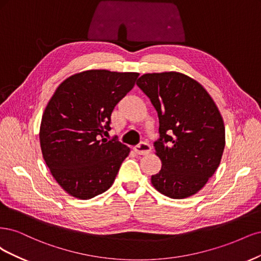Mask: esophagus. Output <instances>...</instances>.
Returning <instances> with one entry per match:
<instances>
[{"instance_id":"esophagus-1","label":"esophagus","mask_w":261,"mask_h":261,"mask_svg":"<svg viewBox=\"0 0 261 261\" xmlns=\"http://www.w3.org/2000/svg\"><path fill=\"white\" fill-rule=\"evenodd\" d=\"M150 145L146 142H142L139 145L133 148L134 152H136L138 155H147L150 152Z\"/></svg>"}]
</instances>
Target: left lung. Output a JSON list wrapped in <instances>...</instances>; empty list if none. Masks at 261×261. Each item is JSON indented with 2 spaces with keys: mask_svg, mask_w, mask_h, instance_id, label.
<instances>
[{
  "mask_svg": "<svg viewBox=\"0 0 261 261\" xmlns=\"http://www.w3.org/2000/svg\"><path fill=\"white\" fill-rule=\"evenodd\" d=\"M137 85L159 119L154 146L162 169L150 182L170 198L196 194L221 162L225 131L219 109L200 83L181 72L144 73Z\"/></svg>",
  "mask_w": 261,
  "mask_h": 261,
  "instance_id": "8db88e82",
  "label": "left lung"
}]
</instances>
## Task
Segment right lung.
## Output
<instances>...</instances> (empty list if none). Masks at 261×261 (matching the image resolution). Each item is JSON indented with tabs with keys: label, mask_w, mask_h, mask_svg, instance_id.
Wrapping results in <instances>:
<instances>
[{
	"label": "right lung",
	"mask_w": 261,
	"mask_h": 261,
	"mask_svg": "<svg viewBox=\"0 0 261 261\" xmlns=\"http://www.w3.org/2000/svg\"><path fill=\"white\" fill-rule=\"evenodd\" d=\"M138 72L91 69L55 90L42 116L40 145L53 178L70 196L90 199L112 187L130 148L107 141L111 115Z\"/></svg>",
	"instance_id": "obj_1"
}]
</instances>
